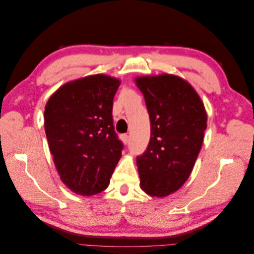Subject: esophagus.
Here are the masks:
<instances>
[{
	"mask_svg": "<svg viewBox=\"0 0 254 254\" xmlns=\"http://www.w3.org/2000/svg\"><path fill=\"white\" fill-rule=\"evenodd\" d=\"M121 139L123 140V142H124L125 144H127L129 142V135L128 134H122Z\"/></svg>",
	"mask_w": 254,
	"mask_h": 254,
	"instance_id": "34e87169",
	"label": "esophagus"
}]
</instances>
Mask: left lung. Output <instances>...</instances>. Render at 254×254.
Wrapping results in <instances>:
<instances>
[{"label":"left lung","instance_id":"obj_1","mask_svg":"<svg viewBox=\"0 0 254 254\" xmlns=\"http://www.w3.org/2000/svg\"><path fill=\"white\" fill-rule=\"evenodd\" d=\"M150 119V141L136 157L140 186L146 194L164 197L188 180L201 149L206 112L189 82L163 74L135 78Z\"/></svg>","mask_w":254,"mask_h":254}]
</instances>
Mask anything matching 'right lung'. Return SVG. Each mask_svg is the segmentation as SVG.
I'll use <instances>...</instances> for the list:
<instances>
[{
	"label": "right lung",
	"instance_id": "right-lung-1",
	"mask_svg": "<svg viewBox=\"0 0 254 254\" xmlns=\"http://www.w3.org/2000/svg\"><path fill=\"white\" fill-rule=\"evenodd\" d=\"M120 80L97 74L67 82L48 101L44 128L60 179L82 196L107 189L124 148L112 119Z\"/></svg>",
	"mask_w": 254,
	"mask_h": 254
}]
</instances>
